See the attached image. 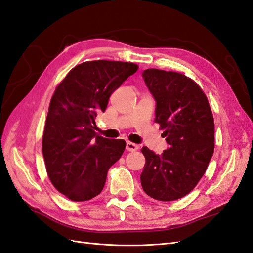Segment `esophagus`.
I'll return each instance as SVG.
<instances>
[{"mask_svg": "<svg viewBox=\"0 0 253 253\" xmlns=\"http://www.w3.org/2000/svg\"><path fill=\"white\" fill-rule=\"evenodd\" d=\"M137 149H138L137 144H134L132 142H126V151L134 152V151H137Z\"/></svg>", "mask_w": 253, "mask_h": 253, "instance_id": "obj_1", "label": "esophagus"}]
</instances>
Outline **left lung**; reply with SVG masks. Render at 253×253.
Wrapping results in <instances>:
<instances>
[{
    "mask_svg": "<svg viewBox=\"0 0 253 253\" xmlns=\"http://www.w3.org/2000/svg\"><path fill=\"white\" fill-rule=\"evenodd\" d=\"M143 79L156 100L155 122L169 147L162 155L142 148V188L158 201L178 200L195 188L213 156V113L202 88L184 74L147 69Z\"/></svg>",
    "mask_w": 253,
    "mask_h": 253,
    "instance_id": "8db88e82",
    "label": "left lung"
}]
</instances>
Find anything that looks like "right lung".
<instances>
[{
	"label": "right lung",
	"mask_w": 253,
	"mask_h": 253,
	"mask_svg": "<svg viewBox=\"0 0 253 253\" xmlns=\"http://www.w3.org/2000/svg\"><path fill=\"white\" fill-rule=\"evenodd\" d=\"M138 66L97 60L76 65L56 86L45 120L42 154L51 183L66 198L82 202L101 192L107 172L125 152L123 140L95 132L111 94Z\"/></svg>",
	"instance_id": "1"
}]
</instances>
